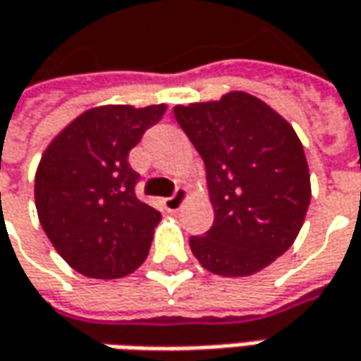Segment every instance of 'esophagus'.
<instances>
[{
	"mask_svg": "<svg viewBox=\"0 0 361 361\" xmlns=\"http://www.w3.org/2000/svg\"><path fill=\"white\" fill-rule=\"evenodd\" d=\"M188 199V190L187 188H176L174 190L173 197H169V199H164V209L169 211V213H176L180 207H183V202Z\"/></svg>",
	"mask_w": 361,
	"mask_h": 361,
	"instance_id": "1",
	"label": "esophagus"
}]
</instances>
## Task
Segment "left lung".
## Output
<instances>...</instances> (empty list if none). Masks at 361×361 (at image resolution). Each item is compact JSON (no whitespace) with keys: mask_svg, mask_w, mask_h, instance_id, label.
Here are the masks:
<instances>
[{"mask_svg":"<svg viewBox=\"0 0 361 361\" xmlns=\"http://www.w3.org/2000/svg\"><path fill=\"white\" fill-rule=\"evenodd\" d=\"M174 118L204 160L215 211L204 237H190L192 255L223 277L265 269L298 239L312 201L293 126L247 92L174 106Z\"/></svg>","mask_w":361,"mask_h":361,"instance_id":"left-lung-1","label":"left lung"}]
</instances>
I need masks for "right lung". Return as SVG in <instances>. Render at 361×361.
I'll return each instance as SVG.
<instances>
[{
  "mask_svg": "<svg viewBox=\"0 0 361 361\" xmlns=\"http://www.w3.org/2000/svg\"><path fill=\"white\" fill-rule=\"evenodd\" d=\"M166 104H106L82 112L44 150L35 209L54 249L78 273L118 279L145 263L160 213L136 199L128 152Z\"/></svg>",
  "mask_w": 361,
  "mask_h": 361,
  "instance_id": "right-lung-1",
  "label": "right lung"
}]
</instances>
